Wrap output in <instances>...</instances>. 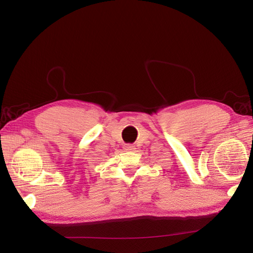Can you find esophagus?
Masks as SVG:
<instances>
[{
	"mask_svg": "<svg viewBox=\"0 0 253 253\" xmlns=\"http://www.w3.org/2000/svg\"><path fill=\"white\" fill-rule=\"evenodd\" d=\"M134 149H136V148H134V146L132 145V144H126L125 145V150L126 151H134Z\"/></svg>",
	"mask_w": 253,
	"mask_h": 253,
	"instance_id": "34e87169",
	"label": "esophagus"
}]
</instances>
